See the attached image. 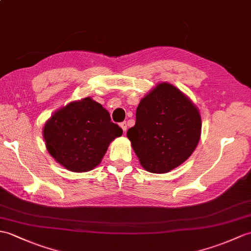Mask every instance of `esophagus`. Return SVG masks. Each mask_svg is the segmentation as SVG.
Wrapping results in <instances>:
<instances>
[{
    "mask_svg": "<svg viewBox=\"0 0 251 251\" xmlns=\"http://www.w3.org/2000/svg\"><path fill=\"white\" fill-rule=\"evenodd\" d=\"M120 127L122 128V129H123V131H124V132H126V129H127V124H126V122H122V123H120Z\"/></svg>",
    "mask_w": 251,
    "mask_h": 251,
    "instance_id": "34e87169",
    "label": "esophagus"
}]
</instances>
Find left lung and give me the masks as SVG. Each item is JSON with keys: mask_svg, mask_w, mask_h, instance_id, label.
<instances>
[{"mask_svg": "<svg viewBox=\"0 0 251 251\" xmlns=\"http://www.w3.org/2000/svg\"><path fill=\"white\" fill-rule=\"evenodd\" d=\"M201 127L200 111L191 99L176 86L161 82L140 100L127 138L143 169L160 174L189 158Z\"/></svg>", "mask_w": 251, "mask_h": 251, "instance_id": "8db88e82", "label": "left lung"}]
</instances>
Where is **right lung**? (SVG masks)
<instances>
[{
    "instance_id": "1",
    "label": "right lung",
    "mask_w": 251,
    "mask_h": 251,
    "mask_svg": "<svg viewBox=\"0 0 251 251\" xmlns=\"http://www.w3.org/2000/svg\"><path fill=\"white\" fill-rule=\"evenodd\" d=\"M123 130L100 103L85 97L57 109L46 122L47 151L72 172L91 171L101 162L109 144Z\"/></svg>"
}]
</instances>
